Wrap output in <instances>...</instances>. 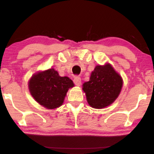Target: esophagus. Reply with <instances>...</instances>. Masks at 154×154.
Listing matches in <instances>:
<instances>
[{"label": "esophagus", "mask_w": 154, "mask_h": 154, "mask_svg": "<svg viewBox=\"0 0 154 154\" xmlns=\"http://www.w3.org/2000/svg\"><path fill=\"white\" fill-rule=\"evenodd\" d=\"M74 82L77 86H80L81 85V78L79 77H75L74 78Z\"/></svg>", "instance_id": "1"}]
</instances>
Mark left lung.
<instances>
[{
    "label": "left lung",
    "mask_w": 154,
    "mask_h": 154,
    "mask_svg": "<svg viewBox=\"0 0 154 154\" xmlns=\"http://www.w3.org/2000/svg\"><path fill=\"white\" fill-rule=\"evenodd\" d=\"M123 85L121 75L109 63L97 65L90 80L82 85L88 104L94 109H103L114 103Z\"/></svg>",
    "instance_id": "obj_1"
}]
</instances>
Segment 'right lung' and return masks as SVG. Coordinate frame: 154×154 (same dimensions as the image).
Segmentation results:
<instances>
[{
  "label": "right lung",
  "mask_w": 154,
  "mask_h": 154,
  "mask_svg": "<svg viewBox=\"0 0 154 154\" xmlns=\"http://www.w3.org/2000/svg\"><path fill=\"white\" fill-rule=\"evenodd\" d=\"M75 86L68 77H61L54 68L35 73L28 82L32 98L47 109H55L63 103L66 93Z\"/></svg>",
  "instance_id": "obj_1"
}]
</instances>
